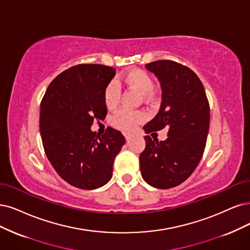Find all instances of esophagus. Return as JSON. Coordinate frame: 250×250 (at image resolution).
Wrapping results in <instances>:
<instances>
[{"instance_id": "esophagus-1", "label": "esophagus", "mask_w": 250, "mask_h": 250, "mask_svg": "<svg viewBox=\"0 0 250 250\" xmlns=\"http://www.w3.org/2000/svg\"><path fill=\"white\" fill-rule=\"evenodd\" d=\"M132 136H133V135H132V134H130V133H125V140H126V141H130V140H131V138H132Z\"/></svg>"}]
</instances>
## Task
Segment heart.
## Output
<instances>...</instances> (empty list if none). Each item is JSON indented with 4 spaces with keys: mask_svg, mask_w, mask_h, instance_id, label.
Returning a JSON list of instances; mask_svg holds the SVG:
<instances>
[{
    "mask_svg": "<svg viewBox=\"0 0 250 250\" xmlns=\"http://www.w3.org/2000/svg\"><path fill=\"white\" fill-rule=\"evenodd\" d=\"M123 81L126 86L135 89L142 96H148L153 91V80L148 73L141 69L127 71ZM120 100V88L117 82L112 80L106 85L103 92V101L107 109H115ZM144 120V115L138 111L120 110L112 117V125L122 131H132Z\"/></svg>",
    "mask_w": 250,
    "mask_h": 250,
    "instance_id": "obj_1",
    "label": "heart"
}]
</instances>
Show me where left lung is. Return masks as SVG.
Here are the masks:
<instances>
[{
	"label": "left lung",
	"instance_id": "obj_1",
	"mask_svg": "<svg viewBox=\"0 0 250 250\" xmlns=\"http://www.w3.org/2000/svg\"><path fill=\"white\" fill-rule=\"evenodd\" d=\"M161 82L159 113L144 126L146 134L168 128L165 141L145 136L140 154L143 179L156 188H171L186 181L196 170L207 141L210 107L196 73L173 61L145 64Z\"/></svg>",
	"mask_w": 250,
	"mask_h": 250
}]
</instances>
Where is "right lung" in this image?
I'll list each match as a JSON object with an SVG mask.
<instances>
[{"instance_id": "add662e5", "label": "right lung", "mask_w": 250, "mask_h": 250, "mask_svg": "<svg viewBox=\"0 0 250 250\" xmlns=\"http://www.w3.org/2000/svg\"><path fill=\"white\" fill-rule=\"evenodd\" d=\"M115 69L81 63L55 77L40 107L44 151L60 176L81 189L105 186L112 177L115 156L125 143L119 131L108 126L100 136L90 127L106 117L103 92Z\"/></svg>"}]
</instances>
